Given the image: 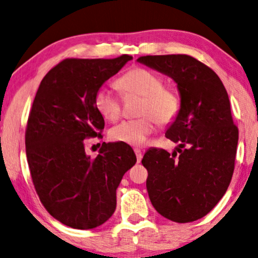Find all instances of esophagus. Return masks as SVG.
<instances>
[{
	"mask_svg": "<svg viewBox=\"0 0 258 258\" xmlns=\"http://www.w3.org/2000/svg\"><path fill=\"white\" fill-rule=\"evenodd\" d=\"M135 152H136V156H137V161H138V163H140V161H142L143 158V155H142V150L136 148L135 149Z\"/></svg>",
	"mask_w": 258,
	"mask_h": 258,
	"instance_id": "esophagus-1",
	"label": "esophagus"
}]
</instances>
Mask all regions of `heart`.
Wrapping results in <instances>:
<instances>
[{
	"mask_svg": "<svg viewBox=\"0 0 258 258\" xmlns=\"http://www.w3.org/2000/svg\"><path fill=\"white\" fill-rule=\"evenodd\" d=\"M123 97L142 96L140 118L122 121L109 131L113 142L131 146L145 144L155 131L156 121L162 126L170 125L177 119L182 108L181 95L175 88L165 87L163 77L145 68H133L116 81ZM94 106L103 119L110 122L120 119L122 113L121 97L109 88H100L94 96Z\"/></svg>",
	"mask_w": 258,
	"mask_h": 258,
	"instance_id": "b5f03b06",
	"label": "heart"
}]
</instances>
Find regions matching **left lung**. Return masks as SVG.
I'll return each mask as SVG.
<instances>
[{
	"mask_svg": "<svg viewBox=\"0 0 258 258\" xmlns=\"http://www.w3.org/2000/svg\"><path fill=\"white\" fill-rule=\"evenodd\" d=\"M152 69L177 83L182 108L165 137L178 143L171 155L150 149L143 157L149 198L161 216L175 223L205 217L232 178L238 144L227 91L219 76L188 54L143 56Z\"/></svg>",
	"mask_w": 258,
	"mask_h": 258,
	"instance_id": "left-lung-1",
	"label": "left lung"
}]
</instances>
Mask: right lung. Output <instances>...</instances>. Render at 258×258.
<instances>
[{
	"label": "right lung",
	"instance_id": "1",
	"mask_svg": "<svg viewBox=\"0 0 258 258\" xmlns=\"http://www.w3.org/2000/svg\"><path fill=\"white\" fill-rule=\"evenodd\" d=\"M131 59L68 58L45 75L34 97L25 135L32 182L48 213L73 229H94L112 217L116 188L137 162L123 143H103L95 158L84 150V139L100 138L105 128L96 91Z\"/></svg>",
	"mask_w": 258,
	"mask_h": 258
}]
</instances>
